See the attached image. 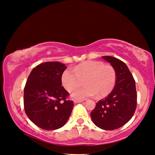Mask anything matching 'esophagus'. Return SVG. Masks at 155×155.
Wrapping results in <instances>:
<instances>
[{"label": "esophagus", "instance_id": "obj_1", "mask_svg": "<svg viewBox=\"0 0 155 155\" xmlns=\"http://www.w3.org/2000/svg\"><path fill=\"white\" fill-rule=\"evenodd\" d=\"M83 101H74V103H82Z\"/></svg>", "mask_w": 155, "mask_h": 155}]
</instances>
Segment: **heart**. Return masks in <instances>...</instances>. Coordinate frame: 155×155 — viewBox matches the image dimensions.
I'll return each mask as SVG.
<instances>
[{"label":"heart","instance_id":"b5f03b06","mask_svg":"<svg viewBox=\"0 0 155 155\" xmlns=\"http://www.w3.org/2000/svg\"><path fill=\"white\" fill-rule=\"evenodd\" d=\"M83 81L85 87L73 91V98L83 100L95 95L103 98L114 88L116 72L114 67L103 61H87L75 66L74 70L66 69L61 75L62 85L68 91L79 87Z\"/></svg>","mask_w":155,"mask_h":155}]
</instances>
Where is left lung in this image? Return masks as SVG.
Returning a JSON list of instances; mask_svg holds the SVG:
<instances>
[{"label":"left lung","mask_w":155,"mask_h":155,"mask_svg":"<svg viewBox=\"0 0 155 155\" xmlns=\"http://www.w3.org/2000/svg\"><path fill=\"white\" fill-rule=\"evenodd\" d=\"M102 57L114 68L116 82L113 91L96 103L90 115L97 127L111 130L122 127L133 117L137 107V92L135 81L125 63L114 57Z\"/></svg>","instance_id":"obj_1"}]
</instances>
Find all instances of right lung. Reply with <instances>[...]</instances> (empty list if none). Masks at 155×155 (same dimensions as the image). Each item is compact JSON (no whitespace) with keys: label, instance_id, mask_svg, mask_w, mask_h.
I'll return each mask as SVG.
<instances>
[{"label":"right lung","instance_id":"right-lung-1","mask_svg":"<svg viewBox=\"0 0 155 155\" xmlns=\"http://www.w3.org/2000/svg\"><path fill=\"white\" fill-rule=\"evenodd\" d=\"M67 67L58 61L45 62L34 68L24 89V107L28 118L44 130L64 126L74 103L61 86V75Z\"/></svg>","mask_w":155,"mask_h":155}]
</instances>
